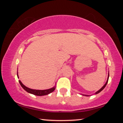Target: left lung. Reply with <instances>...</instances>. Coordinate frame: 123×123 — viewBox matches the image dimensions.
Returning a JSON list of instances; mask_svg holds the SVG:
<instances>
[{
    "label": "left lung",
    "mask_w": 123,
    "mask_h": 123,
    "mask_svg": "<svg viewBox=\"0 0 123 123\" xmlns=\"http://www.w3.org/2000/svg\"><path fill=\"white\" fill-rule=\"evenodd\" d=\"M109 74H108V78H107V81H106V83L105 84V85H104V86H103V87H102V88L100 89V90H99L98 91H97V92H96V93H95V94H97V93H100V92L101 91H102V90H104V88H105V87H106V85H107V82H108V80H109ZM86 96H87V95H86Z\"/></svg>",
    "instance_id": "obj_1"
}]
</instances>
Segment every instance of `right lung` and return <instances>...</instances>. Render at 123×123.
Returning a JSON list of instances; mask_svg holds the SVG:
<instances>
[{
    "label": "right lung",
    "instance_id": "add662e5",
    "mask_svg": "<svg viewBox=\"0 0 123 123\" xmlns=\"http://www.w3.org/2000/svg\"><path fill=\"white\" fill-rule=\"evenodd\" d=\"M17 76H18V73H17ZM19 82L20 85H21V86H22V88L24 89L25 91H26L28 92V93H32V94H33V95H35L36 96H43V95H48V94L53 92L55 89V87H53V88H51L50 89H48V90H32V89L28 88V87L25 86V85H23L20 80H19Z\"/></svg>",
    "mask_w": 123,
    "mask_h": 123
}]
</instances>
